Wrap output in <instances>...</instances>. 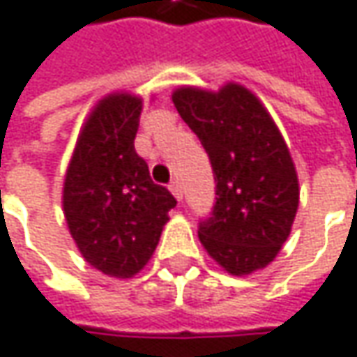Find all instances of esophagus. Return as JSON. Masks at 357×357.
<instances>
[{
  "label": "esophagus",
  "mask_w": 357,
  "mask_h": 357,
  "mask_svg": "<svg viewBox=\"0 0 357 357\" xmlns=\"http://www.w3.org/2000/svg\"><path fill=\"white\" fill-rule=\"evenodd\" d=\"M169 190H172V194H174L179 202H181V198H183V188H181V181H179V179H174V181L169 183Z\"/></svg>",
  "instance_id": "34e87169"
}]
</instances>
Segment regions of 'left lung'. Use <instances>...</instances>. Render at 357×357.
<instances>
[{
  "label": "left lung",
  "mask_w": 357,
  "mask_h": 357,
  "mask_svg": "<svg viewBox=\"0 0 357 357\" xmlns=\"http://www.w3.org/2000/svg\"><path fill=\"white\" fill-rule=\"evenodd\" d=\"M181 120L211 157L216 204L198 239L231 275L264 270L286 243L298 211V176L288 145L259 98L241 83L218 91L181 85Z\"/></svg>",
  "instance_id": "obj_1"
}]
</instances>
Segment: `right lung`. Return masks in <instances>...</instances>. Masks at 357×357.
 <instances>
[{
    "instance_id": "right-lung-1",
    "label": "right lung",
    "mask_w": 357,
    "mask_h": 357,
    "mask_svg": "<svg viewBox=\"0 0 357 357\" xmlns=\"http://www.w3.org/2000/svg\"><path fill=\"white\" fill-rule=\"evenodd\" d=\"M141 112V96H104L83 122L63 183L73 241L91 268L110 278L145 268L178 204L167 188L153 183L135 151Z\"/></svg>"
}]
</instances>
